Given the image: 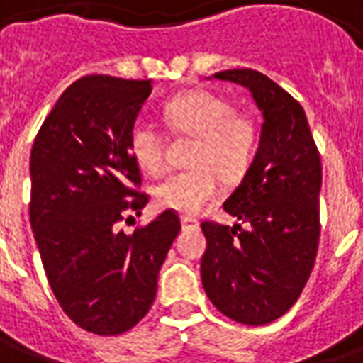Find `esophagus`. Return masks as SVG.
<instances>
[{"label": "esophagus", "instance_id": "esophagus-1", "mask_svg": "<svg viewBox=\"0 0 363 363\" xmlns=\"http://www.w3.org/2000/svg\"><path fill=\"white\" fill-rule=\"evenodd\" d=\"M181 225L184 231H192V229H198L200 228V223H198V220H192V218H181Z\"/></svg>", "mask_w": 363, "mask_h": 363}]
</instances>
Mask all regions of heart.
Listing matches in <instances>:
<instances>
[{
  "label": "heart",
  "mask_w": 363,
  "mask_h": 363,
  "mask_svg": "<svg viewBox=\"0 0 363 363\" xmlns=\"http://www.w3.org/2000/svg\"><path fill=\"white\" fill-rule=\"evenodd\" d=\"M171 132L192 138L186 163L159 182L153 196L161 208L192 216L208 206L221 190L223 181H239L251 167L259 142V130L251 116L235 112L233 104L210 91H189L174 96L163 108ZM128 147L145 173L165 169V143L157 128L138 120L130 128Z\"/></svg>",
  "instance_id": "heart-1"
}]
</instances>
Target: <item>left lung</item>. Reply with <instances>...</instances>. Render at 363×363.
I'll use <instances>...</instances> for the list:
<instances>
[{
  "mask_svg": "<svg viewBox=\"0 0 363 363\" xmlns=\"http://www.w3.org/2000/svg\"><path fill=\"white\" fill-rule=\"evenodd\" d=\"M213 77L251 91L264 122L251 167L223 202L249 228L204 221L200 274L206 296L225 317L259 327L288 311L311 276L323 167L303 106L288 91L255 69Z\"/></svg>",
  "mask_w": 363,
  "mask_h": 363,
  "instance_id": "obj_1",
  "label": "left lung"
}]
</instances>
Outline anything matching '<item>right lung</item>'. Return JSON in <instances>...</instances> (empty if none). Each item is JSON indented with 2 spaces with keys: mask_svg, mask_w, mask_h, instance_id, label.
Returning a JSON list of instances; mask_svg holds the SVG:
<instances>
[{
  "mask_svg": "<svg viewBox=\"0 0 363 363\" xmlns=\"http://www.w3.org/2000/svg\"><path fill=\"white\" fill-rule=\"evenodd\" d=\"M150 93V79L85 75L62 93L30 151V228L44 272L64 313L93 335H122L145 317L181 231L173 210L134 233L120 229L150 200L128 147Z\"/></svg>",
  "mask_w": 363,
  "mask_h": 363,
  "instance_id": "1",
  "label": "right lung"
}]
</instances>
